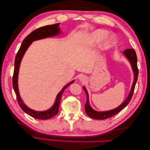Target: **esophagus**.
Here are the masks:
<instances>
[{
  "label": "esophagus",
  "instance_id": "obj_1",
  "mask_svg": "<svg viewBox=\"0 0 150 150\" xmlns=\"http://www.w3.org/2000/svg\"><path fill=\"white\" fill-rule=\"evenodd\" d=\"M79 80L80 81H84L85 80H86V77L85 76H83V75H81L79 77Z\"/></svg>",
  "mask_w": 150,
  "mask_h": 150
}]
</instances>
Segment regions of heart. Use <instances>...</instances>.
Returning a JSON list of instances; mask_svg holds the SVG:
<instances>
[{"label": "heart", "instance_id": "obj_1", "mask_svg": "<svg viewBox=\"0 0 150 150\" xmlns=\"http://www.w3.org/2000/svg\"><path fill=\"white\" fill-rule=\"evenodd\" d=\"M108 34V32L103 29H98L95 30L91 35V40L93 42H99L106 38ZM115 38L112 35L109 36L103 42V46L105 49H108L114 42Z\"/></svg>", "mask_w": 150, "mask_h": 150}]
</instances>
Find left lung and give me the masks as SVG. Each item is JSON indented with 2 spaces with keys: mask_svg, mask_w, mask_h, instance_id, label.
Here are the masks:
<instances>
[{
  "mask_svg": "<svg viewBox=\"0 0 150 150\" xmlns=\"http://www.w3.org/2000/svg\"><path fill=\"white\" fill-rule=\"evenodd\" d=\"M122 54H123L127 59H128V61L129 62L131 67H132V70L133 71V74H134V80H133L132 86H131V88L128 96L126 98V99H125L123 103H121L119 106L113 109V110L105 111H98L94 110V109L89 104L88 93L87 91V90H86L85 86H83V89L86 93V96H87V101H86V103L85 104V111H86V114H87L90 117H91V118H93L95 120H99L110 118V117L117 114V113L120 112L122 109L125 108L127 105H128L131 100V98H132L135 85H136V83H137V81L138 80V69L137 66V54H136V52L134 49H127L122 52Z\"/></svg>",
  "mask_w": 150,
  "mask_h": 150,
  "instance_id": "obj_1",
  "label": "left lung"
}]
</instances>
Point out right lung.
Masks as SVG:
<instances>
[{
    "label": "right lung",
    "mask_w": 150,
    "mask_h": 150,
    "mask_svg": "<svg viewBox=\"0 0 150 150\" xmlns=\"http://www.w3.org/2000/svg\"><path fill=\"white\" fill-rule=\"evenodd\" d=\"M59 23H57L53 25H46L41 27V28L35 29L33 32H32L23 40L19 51L17 52V55L16 56L14 63V71H13V75L12 78L13 88L16 94L18 103H19V106L22 108V110L25 112H26L27 114H28L29 116L34 117L35 119L48 120L51 118V117H54V116H56L59 111V107L60 101L63 92L64 91V90L68 86L74 83V80L71 81L70 83H67L64 87H63L61 91L57 94L55 102H54L51 108H50L49 110L46 111H35L29 108L28 106H26L25 104L22 100L20 96L19 91V88H18V76H19L21 62L25 52L33 41L59 35L62 32L59 28Z\"/></svg>",
    "instance_id": "1"
}]
</instances>
